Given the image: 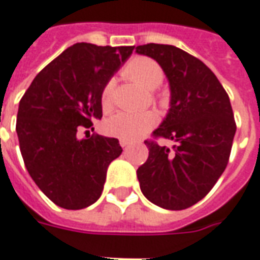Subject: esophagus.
I'll return each instance as SVG.
<instances>
[{"label":"esophagus","mask_w":260,"mask_h":260,"mask_svg":"<svg viewBox=\"0 0 260 260\" xmlns=\"http://www.w3.org/2000/svg\"><path fill=\"white\" fill-rule=\"evenodd\" d=\"M120 145L123 148H127L130 145V141H126V140H120Z\"/></svg>","instance_id":"34e87169"}]
</instances>
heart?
<instances>
[{
    "instance_id": "b5f03b06",
    "label": "heart",
    "mask_w": 260,
    "mask_h": 260,
    "mask_svg": "<svg viewBox=\"0 0 260 260\" xmlns=\"http://www.w3.org/2000/svg\"><path fill=\"white\" fill-rule=\"evenodd\" d=\"M123 74L137 81L147 89H155L162 82L164 73L159 64L148 57H136L127 64ZM101 105L104 110L113 108V82L109 81L101 93ZM156 115L151 110L145 112H119L110 116L105 123L106 133L126 141H134L156 124Z\"/></svg>"
}]
</instances>
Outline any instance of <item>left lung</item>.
I'll return each mask as SVG.
<instances>
[{"label":"left lung","instance_id":"1","mask_svg":"<svg viewBox=\"0 0 260 260\" xmlns=\"http://www.w3.org/2000/svg\"><path fill=\"white\" fill-rule=\"evenodd\" d=\"M136 53L154 58L168 78L169 110L154 136L175 143L168 148L145 141L150 152L137 169L140 189L162 209H187L227 167L237 130L230 98L203 61L175 46L148 43Z\"/></svg>","mask_w":260,"mask_h":260}]
</instances>
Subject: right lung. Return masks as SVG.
<instances>
[{
    "label": "right lung",
    "instance_id": "right-lung-1",
    "mask_svg": "<svg viewBox=\"0 0 260 260\" xmlns=\"http://www.w3.org/2000/svg\"><path fill=\"white\" fill-rule=\"evenodd\" d=\"M134 46L75 43L47 64L22 96L16 134L27 172L57 206L80 210L101 198L109 164L121 154L117 139L77 130L102 117L101 93Z\"/></svg>",
    "mask_w": 260,
    "mask_h": 260
}]
</instances>
